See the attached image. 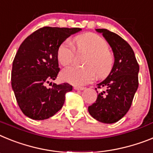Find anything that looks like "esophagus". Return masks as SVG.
I'll use <instances>...</instances> for the list:
<instances>
[{
    "label": "esophagus",
    "instance_id": "obj_1",
    "mask_svg": "<svg viewBox=\"0 0 153 153\" xmlns=\"http://www.w3.org/2000/svg\"><path fill=\"white\" fill-rule=\"evenodd\" d=\"M85 88L84 87H78V86H74V89L77 90V91H82V90H84Z\"/></svg>",
    "mask_w": 153,
    "mask_h": 153
}]
</instances>
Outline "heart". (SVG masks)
Segmentation results:
<instances>
[{"label":"heart","mask_w":153,"mask_h":153,"mask_svg":"<svg viewBox=\"0 0 153 153\" xmlns=\"http://www.w3.org/2000/svg\"><path fill=\"white\" fill-rule=\"evenodd\" d=\"M77 50L88 53L85 59L86 66L72 65L62 71L64 81L75 85L88 84L98 78H104L111 71L114 57L108 50V45L104 38L94 33L82 34L75 38ZM75 48L70 41H65L58 49V60L62 65H68L75 57Z\"/></svg>","instance_id":"b5f03b06"}]
</instances>
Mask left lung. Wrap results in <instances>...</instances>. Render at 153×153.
Returning <instances> with one entry per match:
<instances>
[{"mask_svg":"<svg viewBox=\"0 0 153 153\" xmlns=\"http://www.w3.org/2000/svg\"><path fill=\"white\" fill-rule=\"evenodd\" d=\"M95 30L102 34L110 45L115 60L107 78L97 85L105 90L99 93L88 110L99 122L111 124L120 120L131 107L139 87V66L133 50L123 38L107 29Z\"/></svg>","mask_w":153,"mask_h":153,"instance_id":"8db88e82","label":"left lung"}]
</instances>
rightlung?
Returning <instances> with one entry per match:
<instances>
[{
    "label": "right lung",
    "mask_w": 153,
    "mask_h": 153,
    "mask_svg": "<svg viewBox=\"0 0 153 153\" xmlns=\"http://www.w3.org/2000/svg\"><path fill=\"white\" fill-rule=\"evenodd\" d=\"M78 27H44L21 44L13 62L11 86L20 108L26 116L44 120L62 108L65 94L72 90L68 83L48 88L60 71L58 49L68 37L81 31Z\"/></svg>",
    "instance_id": "right-lung-1"
}]
</instances>
